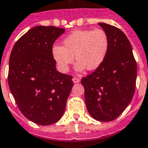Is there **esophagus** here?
Instances as JSON below:
<instances>
[{
  "mask_svg": "<svg viewBox=\"0 0 148 148\" xmlns=\"http://www.w3.org/2000/svg\"><path fill=\"white\" fill-rule=\"evenodd\" d=\"M80 81V80L79 79V78L77 77H74L73 78V82L74 83V84H77V83H79Z\"/></svg>",
  "mask_w": 148,
  "mask_h": 148,
  "instance_id": "1",
  "label": "esophagus"
}]
</instances>
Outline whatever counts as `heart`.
Returning <instances> with one entry per match:
<instances>
[{
  "instance_id": "obj_1",
  "label": "heart",
  "mask_w": 148,
  "mask_h": 148,
  "mask_svg": "<svg viewBox=\"0 0 148 148\" xmlns=\"http://www.w3.org/2000/svg\"><path fill=\"white\" fill-rule=\"evenodd\" d=\"M64 46L54 45L51 53L58 68L67 73L74 61L76 70H96L104 62L108 49L109 38L106 32L100 29H80L72 32L63 40Z\"/></svg>"
}]
</instances>
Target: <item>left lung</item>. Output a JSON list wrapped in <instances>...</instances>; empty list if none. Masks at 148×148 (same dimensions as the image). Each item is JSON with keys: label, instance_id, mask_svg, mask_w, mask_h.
<instances>
[{"label": "left lung", "instance_id": "obj_1", "mask_svg": "<svg viewBox=\"0 0 148 148\" xmlns=\"http://www.w3.org/2000/svg\"><path fill=\"white\" fill-rule=\"evenodd\" d=\"M99 25L109 38V49L104 62L94 72L83 77L86 109L97 121L116 119L129 105L134 96L137 64L131 43L116 26Z\"/></svg>", "mask_w": 148, "mask_h": 148}]
</instances>
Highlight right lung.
<instances>
[{
  "instance_id": "add662e5",
  "label": "right lung",
  "mask_w": 148,
  "mask_h": 148,
  "mask_svg": "<svg viewBox=\"0 0 148 148\" xmlns=\"http://www.w3.org/2000/svg\"><path fill=\"white\" fill-rule=\"evenodd\" d=\"M64 30L35 26L18 39L10 56V90L23 115L40 125L62 118L74 86L73 77L56 70L51 53L55 41Z\"/></svg>"
}]
</instances>
